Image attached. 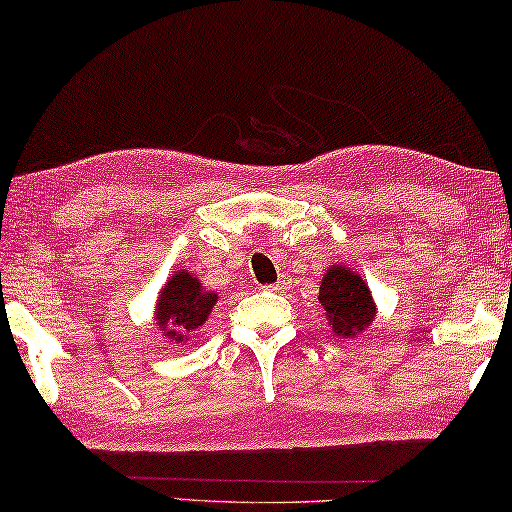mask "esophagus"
<instances>
[{
    "mask_svg": "<svg viewBox=\"0 0 512 512\" xmlns=\"http://www.w3.org/2000/svg\"><path fill=\"white\" fill-rule=\"evenodd\" d=\"M290 288V279H279L276 283H272V285H265V290L267 292H283V290H288Z\"/></svg>",
    "mask_w": 512,
    "mask_h": 512,
    "instance_id": "esophagus-1",
    "label": "esophagus"
}]
</instances>
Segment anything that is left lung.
Returning a JSON list of instances; mask_svg holds the SVG:
<instances>
[{
    "mask_svg": "<svg viewBox=\"0 0 512 512\" xmlns=\"http://www.w3.org/2000/svg\"><path fill=\"white\" fill-rule=\"evenodd\" d=\"M319 301L326 308L328 324L339 337H351L371 324L375 306L371 290L360 274L335 265L326 272L319 288Z\"/></svg>",
    "mask_w": 512,
    "mask_h": 512,
    "instance_id": "obj_1",
    "label": "left lung"
}]
</instances>
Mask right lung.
Here are the masks:
<instances>
[{
	"label": "right lung",
	"mask_w": 512,
	"mask_h": 512,
	"mask_svg": "<svg viewBox=\"0 0 512 512\" xmlns=\"http://www.w3.org/2000/svg\"><path fill=\"white\" fill-rule=\"evenodd\" d=\"M157 324L173 342H184L211 315L218 294L206 292L188 272H177L157 299Z\"/></svg>",
	"instance_id": "1"
}]
</instances>
